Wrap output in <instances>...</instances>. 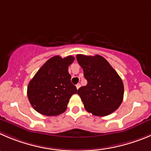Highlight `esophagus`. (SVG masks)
Segmentation results:
<instances>
[{
  "mask_svg": "<svg viewBox=\"0 0 151 151\" xmlns=\"http://www.w3.org/2000/svg\"><path fill=\"white\" fill-rule=\"evenodd\" d=\"M80 86H81V85H80V84H76V88H77V90H78V89L79 88V87H80Z\"/></svg>",
  "mask_w": 151,
  "mask_h": 151,
  "instance_id": "esophagus-1",
  "label": "esophagus"
}]
</instances>
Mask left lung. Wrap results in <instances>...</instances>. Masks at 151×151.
<instances>
[{
	"label": "left lung",
	"instance_id": "left-lung-1",
	"mask_svg": "<svg viewBox=\"0 0 151 151\" xmlns=\"http://www.w3.org/2000/svg\"><path fill=\"white\" fill-rule=\"evenodd\" d=\"M87 84L80 87L78 94L84 108L94 116H105L117 110L123 101L122 78L108 61L99 55H77Z\"/></svg>",
	"mask_w": 151,
	"mask_h": 151
}]
</instances>
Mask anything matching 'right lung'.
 Segmentation results:
<instances>
[{"instance_id":"obj_1","label":"right lung","mask_w":151,"mask_h":151,"mask_svg":"<svg viewBox=\"0 0 151 151\" xmlns=\"http://www.w3.org/2000/svg\"><path fill=\"white\" fill-rule=\"evenodd\" d=\"M74 59L72 55L64 58L59 55L52 57L29 81L27 96L38 113L47 116H58L67 110L70 99L77 93L68 72Z\"/></svg>"}]
</instances>
